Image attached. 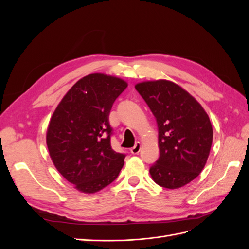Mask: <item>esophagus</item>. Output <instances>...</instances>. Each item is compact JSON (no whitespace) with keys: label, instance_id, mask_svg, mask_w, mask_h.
I'll list each match as a JSON object with an SVG mask.
<instances>
[{"label":"esophagus","instance_id":"obj_1","mask_svg":"<svg viewBox=\"0 0 249 249\" xmlns=\"http://www.w3.org/2000/svg\"><path fill=\"white\" fill-rule=\"evenodd\" d=\"M140 149H141V143L139 141H137L136 143H135V145L131 148V153L133 155H137L140 152Z\"/></svg>","mask_w":249,"mask_h":249}]
</instances>
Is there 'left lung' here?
Returning <instances> with one entry per match:
<instances>
[{
	"mask_svg": "<svg viewBox=\"0 0 249 249\" xmlns=\"http://www.w3.org/2000/svg\"><path fill=\"white\" fill-rule=\"evenodd\" d=\"M137 91L155 115L160 157L149 169L154 182L167 189L189 184L205 167L213 127L201 105L168 80L137 83Z\"/></svg>",
	"mask_w": 249,
	"mask_h": 249,
	"instance_id": "obj_1",
	"label": "left lung"
}]
</instances>
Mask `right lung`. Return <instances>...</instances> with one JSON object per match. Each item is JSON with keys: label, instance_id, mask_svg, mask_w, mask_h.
I'll return each instance as SVG.
<instances>
[{"label": "right lung", "instance_id": "1", "mask_svg": "<svg viewBox=\"0 0 249 249\" xmlns=\"http://www.w3.org/2000/svg\"><path fill=\"white\" fill-rule=\"evenodd\" d=\"M126 87L120 78L90 73L66 92L51 117L47 145L52 162L82 193L101 191L124 166L125 156L111 146L109 114Z\"/></svg>", "mask_w": 249, "mask_h": 249}]
</instances>
